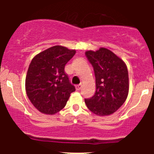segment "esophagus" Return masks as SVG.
Here are the masks:
<instances>
[{
  "label": "esophagus",
  "mask_w": 154,
  "mask_h": 154,
  "mask_svg": "<svg viewBox=\"0 0 154 154\" xmlns=\"http://www.w3.org/2000/svg\"><path fill=\"white\" fill-rule=\"evenodd\" d=\"M75 88H76V89H77V90H80L82 88V85L81 84L77 85V86H75Z\"/></svg>",
  "instance_id": "obj_1"
}]
</instances>
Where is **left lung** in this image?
<instances>
[{
	"mask_svg": "<svg viewBox=\"0 0 154 154\" xmlns=\"http://www.w3.org/2000/svg\"><path fill=\"white\" fill-rule=\"evenodd\" d=\"M86 57L92 66L95 76L96 91L85 99L88 109L97 116H109L117 111L127 99L129 77L122 60L106 48L88 51Z\"/></svg>",
	"mask_w": 154,
	"mask_h": 154,
	"instance_id": "8db88e82",
	"label": "left lung"
}]
</instances>
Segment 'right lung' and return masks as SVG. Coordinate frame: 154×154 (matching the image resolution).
Returning <instances> with one entry per match:
<instances>
[{"label":"right lung","instance_id":"1","mask_svg":"<svg viewBox=\"0 0 154 154\" xmlns=\"http://www.w3.org/2000/svg\"><path fill=\"white\" fill-rule=\"evenodd\" d=\"M75 53L74 50L57 45L39 53L31 61L26 77V91L31 103L41 112H58L75 91L65 72V66Z\"/></svg>","mask_w":154,"mask_h":154}]
</instances>
